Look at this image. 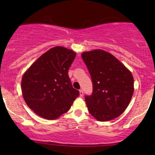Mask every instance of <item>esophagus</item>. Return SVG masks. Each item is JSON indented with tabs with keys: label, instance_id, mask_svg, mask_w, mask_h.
I'll return each mask as SVG.
<instances>
[{
	"label": "esophagus",
	"instance_id": "34e87169",
	"mask_svg": "<svg viewBox=\"0 0 155 155\" xmlns=\"http://www.w3.org/2000/svg\"><path fill=\"white\" fill-rule=\"evenodd\" d=\"M80 97L83 96V91H82V90H80Z\"/></svg>",
	"mask_w": 155,
	"mask_h": 155
}]
</instances>
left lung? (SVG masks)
Instances as JSON below:
<instances>
[{"instance_id": "8db88e82", "label": "left lung", "mask_w": 155, "mask_h": 155, "mask_svg": "<svg viewBox=\"0 0 155 155\" xmlns=\"http://www.w3.org/2000/svg\"><path fill=\"white\" fill-rule=\"evenodd\" d=\"M81 56L93 84L92 95L84 99L89 112L99 121L118 117L128 107L134 92L131 72L106 51H84Z\"/></svg>"}]
</instances>
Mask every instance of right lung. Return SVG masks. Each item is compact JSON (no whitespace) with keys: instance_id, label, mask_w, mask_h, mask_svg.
I'll use <instances>...</instances> for the list:
<instances>
[{"instance_id":"obj_1","label":"right lung","mask_w":155,"mask_h":155,"mask_svg":"<svg viewBox=\"0 0 155 155\" xmlns=\"http://www.w3.org/2000/svg\"><path fill=\"white\" fill-rule=\"evenodd\" d=\"M75 56L73 50L55 46L42 54L23 74V98L38 116L56 119L71 109L79 96V91L73 87L68 76Z\"/></svg>"}]
</instances>
